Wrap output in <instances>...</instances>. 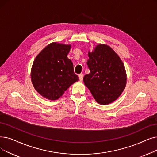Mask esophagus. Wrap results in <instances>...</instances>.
I'll return each mask as SVG.
<instances>
[{"label": "esophagus", "instance_id": "34e87169", "mask_svg": "<svg viewBox=\"0 0 157 157\" xmlns=\"http://www.w3.org/2000/svg\"><path fill=\"white\" fill-rule=\"evenodd\" d=\"M79 80L81 81H83V74H79Z\"/></svg>", "mask_w": 157, "mask_h": 157}]
</instances>
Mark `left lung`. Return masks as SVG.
I'll use <instances>...</instances> for the list:
<instances>
[{"label":"left lung","instance_id":"1","mask_svg":"<svg viewBox=\"0 0 157 157\" xmlns=\"http://www.w3.org/2000/svg\"><path fill=\"white\" fill-rule=\"evenodd\" d=\"M87 65L90 73L83 81L98 103L107 105L117 99L123 92L126 74L119 56L109 46L99 44L88 52Z\"/></svg>","mask_w":157,"mask_h":157}]
</instances>
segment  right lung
I'll use <instances>...</instances> for the list:
<instances>
[{
  "mask_svg": "<svg viewBox=\"0 0 157 157\" xmlns=\"http://www.w3.org/2000/svg\"><path fill=\"white\" fill-rule=\"evenodd\" d=\"M70 49V45L54 42L46 46L34 61L31 81L36 90L44 98L58 99L79 80L72 62L67 58Z\"/></svg>",
  "mask_w": 157,
  "mask_h": 157,
  "instance_id": "obj_1",
  "label": "right lung"
}]
</instances>
